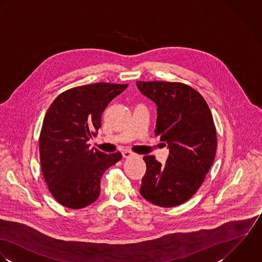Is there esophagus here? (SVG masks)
<instances>
[{
	"instance_id": "34e87169",
	"label": "esophagus",
	"mask_w": 262,
	"mask_h": 262,
	"mask_svg": "<svg viewBox=\"0 0 262 262\" xmlns=\"http://www.w3.org/2000/svg\"><path fill=\"white\" fill-rule=\"evenodd\" d=\"M134 155V152L129 151V150H125L122 152V157L123 158H129L132 157Z\"/></svg>"
}]
</instances>
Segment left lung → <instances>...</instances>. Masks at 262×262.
Returning a JSON list of instances; mask_svg holds the SVG:
<instances>
[{
    "label": "left lung",
    "instance_id": "1",
    "mask_svg": "<svg viewBox=\"0 0 262 262\" xmlns=\"http://www.w3.org/2000/svg\"><path fill=\"white\" fill-rule=\"evenodd\" d=\"M139 90L157 105L155 135L169 147L165 165L155 156L147 165L140 192L148 202L172 208L188 201L206 179L216 151V129L209 105L190 86L138 81Z\"/></svg>",
    "mask_w": 262,
    "mask_h": 262
}]
</instances>
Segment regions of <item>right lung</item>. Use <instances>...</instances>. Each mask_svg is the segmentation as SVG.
<instances>
[{
	"label": "right lung",
	"mask_w": 262,
	"mask_h": 262,
	"mask_svg": "<svg viewBox=\"0 0 262 262\" xmlns=\"http://www.w3.org/2000/svg\"><path fill=\"white\" fill-rule=\"evenodd\" d=\"M127 84L95 83L60 93L48 109L39 136L41 172L55 201L69 209H83L100 194L106 169L121 153L105 154L88 141L101 127L108 103Z\"/></svg>",
	"instance_id": "add662e5"
}]
</instances>
